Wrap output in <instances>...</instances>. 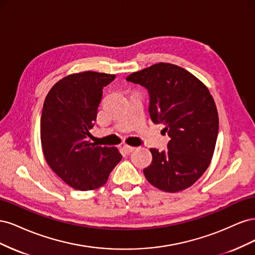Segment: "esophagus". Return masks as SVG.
I'll return each instance as SVG.
<instances>
[{
    "label": "esophagus",
    "instance_id": "34e87169",
    "mask_svg": "<svg viewBox=\"0 0 255 255\" xmlns=\"http://www.w3.org/2000/svg\"><path fill=\"white\" fill-rule=\"evenodd\" d=\"M123 150H125L126 153H130V152L135 150V146L128 145V144H125V145H123Z\"/></svg>",
    "mask_w": 255,
    "mask_h": 255
}]
</instances>
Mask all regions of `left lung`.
<instances>
[{
	"mask_svg": "<svg viewBox=\"0 0 255 255\" xmlns=\"http://www.w3.org/2000/svg\"><path fill=\"white\" fill-rule=\"evenodd\" d=\"M127 81L148 89L149 113L170 137L167 151L150 149L152 163L143 169L156 188L177 192L190 187L211 164L218 136L215 101L205 85L185 69L158 63L129 74Z\"/></svg>",
	"mask_w": 255,
	"mask_h": 255,
	"instance_id": "1",
	"label": "left lung"
}]
</instances>
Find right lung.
<instances>
[{
	"mask_svg": "<svg viewBox=\"0 0 255 255\" xmlns=\"http://www.w3.org/2000/svg\"><path fill=\"white\" fill-rule=\"evenodd\" d=\"M114 74L85 71L65 76L45 97L40 120L42 152L48 165L69 186H103L122 158L115 146H100L87 137L95 126L103 87Z\"/></svg>",
	"mask_w": 255,
	"mask_h": 255,
	"instance_id": "obj_1",
	"label": "right lung"
}]
</instances>
